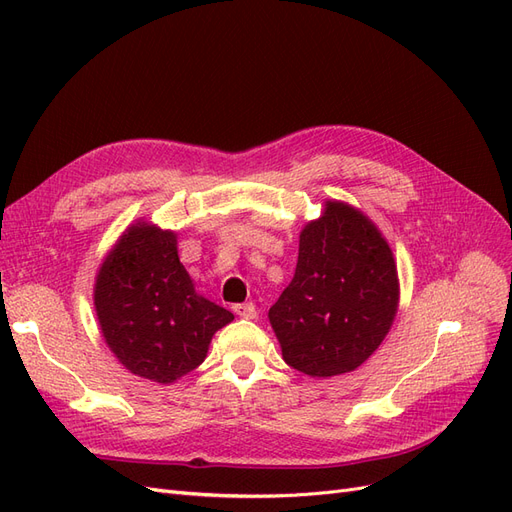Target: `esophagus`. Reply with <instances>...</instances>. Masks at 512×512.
Here are the masks:
<instances>
[{
	"label": "esophagus",
	"instance_id": "1",
	"mask_svg": "<svg viewBox=\"0 0 512 512\" xmlns=\"http://www.w3.org/2000/svg\"><path fill=\"white\" fill-rule=\"evenodd\" d=\"M232 309H235V314L239 318H245V320L256 318V305L252 301L250 303H239V305H235Z\"/></svg>",
	"mask_w": 512,
	"mask_h": 512
}]
</instances>
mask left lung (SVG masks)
<instances>
[{"instance_id": "8db88e82", "label": "left lung", "mask_w": 512, "mask_h": 512, "mask_svg": "<svg viewBox=\"0 0 512 512\" xmlns=\"http://www.w3.org/2000/svg\"><path fill=\"white\" fill-rule=\"evenodd\" d=\"M397 303V267L382 232L359 209L329 200L301 230L297 269L269 320L292 369L331 378L378 350Z\"/></svg>"}]
</instances>
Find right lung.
Instances as JSON below:
<instances>
[{
	"instance_id": "obj_1",
	"label": "right lung",
	"mask_w": 512,
	"mask_h": 512,
	"mask_svg": "<svg viewBox=\"0 0 512 512\" xmlns=\"http://www.w3.org/2000/svg\"><path fill=\"white\" fill-rule=\"evenodd\" d=\"M94 305L104 342L119 363L160 384L203 363L213 333L235 318L194 290L179 262L175 232L147 222L130 226L108 252Z\"/></svg>"
}]
</instances>
